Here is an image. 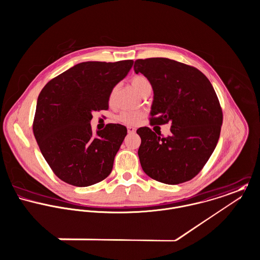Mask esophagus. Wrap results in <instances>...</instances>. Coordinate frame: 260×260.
<instances>
[{"label":"esophagus","instance_id":"obj_1","mask_svg":"<svg viewBox=\"0 0 260 260\" xmlns=\"http://www.w3.org/2000/svg\"><path fill=\"white\" fill-rule=\"evenodd\" d=\"M127 132H128V134H135L136 128L134 126H127Z\"/></svg>","mask_w":260,"mask_h":260}]
</instances>
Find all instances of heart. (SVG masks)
Wrapping results in <instances>:
<instances>
[{"mask_svg":"<svg viewBox=\"0 0 260 260\" xmlns=\"http://www.w3.org/2000/svg\"><path fill=\"white\" fill-rule=\"evenodd\" d=\"M132 84L134 86V88L136 89V91L141 95L146 89L148 88H152L151 82L150 80L144 76V75H136L132 78ZM113 96V91L110 94L109 100L111 101ZM119 120L127 123V124H136L140 121V119L142 118V113L141 112H137V111H124L122 113H120L119 115Z\"/></svg>","mask_w":260,"mask_h":260,"instance_id":"1","label":"heart"}]
</instances>
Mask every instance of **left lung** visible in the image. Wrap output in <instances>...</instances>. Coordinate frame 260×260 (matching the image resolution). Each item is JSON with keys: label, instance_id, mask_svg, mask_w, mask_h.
I'll return each mask as SVG.
<instances>
[{"label": "left lung", "instance_id": "1", "mask_svg": "<svg viewBox=\"0 0 260 260\" xmlns=\"http://www.w3.org/2000/svg\"><path fill=\"white\" fill-rule=\"evenodd\" d=\"M134 69L154 90L151 123H172L166 138L147 126L137 131L144 172L169 185L193 179L214 152L221 132L222 109L211 82L197 68L168 58L138 59Z\"/></svg>", "mask_w": 260, "mask_h": 260}]
</instances>
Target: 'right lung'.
Returning <instances> with one entry per match:
<instances>
[{
  "label": "right lung",
  "mask_w": 260,
  "mask_h": 260,
  "mask_svg": "<svg viewBox=\"0 0 260 260\" xmlns=\"http://www.w3.org/2000/svg\"><path fill=\"white\" fill-rule=\"evenodd\" d=\"M133 60L81 62L50 80L41 90L33 122L40 151L54 174L67 184L87 187L104 180L126 134L109 123L93 135L92 111L107 109L113 87Z\"/></svg>",
  "instance_id": "add662e5"
}]
</instances>
